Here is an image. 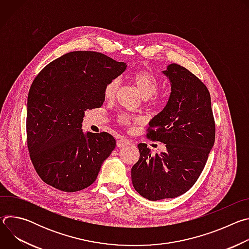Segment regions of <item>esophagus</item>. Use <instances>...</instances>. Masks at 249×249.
<instances>
[{
  "mask_svg": "<svg viewBox=\"0 0 249 249\" xmlns=\"http://www.w3.org/2000/svg\"><path fill=\"white\" fill-rule=\"evenodd\" d=\"M116 144H117V147H118V148H124V147L130 145V141H129L128 139H126V138H120V139L117 141Z\"/></svg>",
  "mask_w": 249,
  "mask_h": 249,
  "instance_id": "esophagus-1",
  "label": "esophagus"
}]
</instances>
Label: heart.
Returning <instances> with one entry per match:
<instances>
[{
	"mask_svg": "<svg viewBox=\"0 0 249 249\" xmlns=\"http://www.w3.org/2000/svg\"><path fill=\"white\" fill-rule=\"evenodd\" d=\"M132 82L137 88V89L139 90L141 96L145 99L155 95L158 92L160 88V82L158 78L154 74L148 72V71H138V72L134 73L132 75ZM118 87H119L118 79H113L109 81L105 85L103 89L104 98L107 100L113 99L117 92ZM118 121L122 125L129 126L132 121L140 122V119L138 118L133 119L126 114H120L118 116Z\"/></svg>",
	"mask_w": 249,
	"mask_h": 249,
	"instance_id": "heart-1",
	"label": "heart"
}]
</instances>
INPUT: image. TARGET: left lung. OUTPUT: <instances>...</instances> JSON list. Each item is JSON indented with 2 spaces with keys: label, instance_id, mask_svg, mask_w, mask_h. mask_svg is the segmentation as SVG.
<instances>
[{
  "label": "left lung",
  "instance_id": "1",
  "mask_svg": "<svg viewBox=\"0 0 249 249\" xmlns=\"http://www.w3.org/2000/svg\"><path fill=\"white\" fill-rule=\"evenodd\" d=\"M162 74L171 92L149 123L147 136L165 144L166 151L153 156L147 144H139L140 159L131 169L135 190L151 201L178 197L195 184L216 135L207 87L180 65H168Z\"/></svg>",
  "mask_w": 249,
  "mask_h": 249
}]
</instances>
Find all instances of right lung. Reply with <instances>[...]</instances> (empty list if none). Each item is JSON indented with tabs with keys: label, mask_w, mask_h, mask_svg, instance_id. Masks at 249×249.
Listing matches in <instances>:
<instances>
[{
	"label": "right lung",
	"mask_w": 249,
	"mask_h": 249,
	"mask_svg": "<svg viewBox=\"0 0 249 249\" xmlns=\"http://www.w3.org/2000/svg\"><path fill=\"white\" fill-rule=\"evenodd\" d=\"M127 65L93 51L67 53L44 67L27 97L26 138L32 164L48 185L76 192L91 185L115 149L108 133L84 134L85 111L103 104V89Z\"/></svg>",
	"instance_id": "right-lung-1"
}]
</instances>
